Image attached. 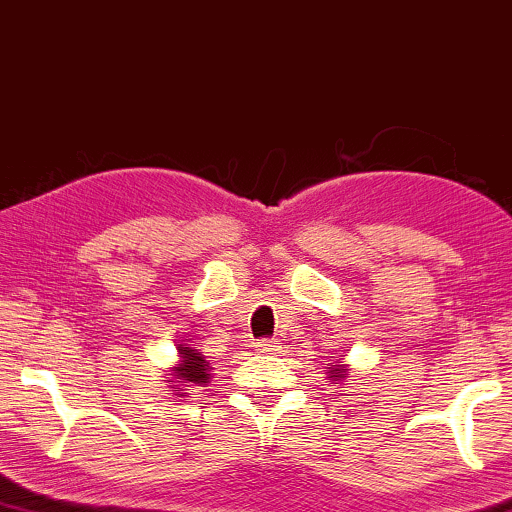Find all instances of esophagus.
<instances>
[{
	"label": "esophagus",
	"mask_w": 512,
	"mask_h": 512,
	"mask_svg": "<svg viewBox=\"0 0 512 512\" xmlns=\"http://www.w3.org/2000/svg\"><path fill=\"white\" fill-rule=\"evenodd\" d=\"M257 352H259V354H276V352H278V342H276V340H262V342H257Z\"/></svg>",
	"instance_id": "34e87169"
}]
</instances>
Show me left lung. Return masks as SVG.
Segmentation results:
<instances>
[{"label": "left lung", "instance_id": "1", "mask_svg": "<svg viewBox=\"0 0 512 512\" xmlns=\"http://www.w3.org/2000/svg\"><path fill=\"white\" fill-rule=\"evenodd\" d=\"M329 372H331V379H333V381H342V379H345V370H342L340 365H335V368H331Z\"/></svg>", "mask_w": 512, "mask_h": 512}]
</instances>
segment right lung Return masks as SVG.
<instances>
[{
	"label": "right lung",
	"mask_w": 512,
	"mask_h": 512,
	"mask_svg": "<svg viewBox=\"0 0 512 512\" xmlns=\"http://www.w3.org/2000/svg\"><path fill=\"white\" fill-rule=\"evenodd\" d=\"M181 363L172 368V379L177 386H204L209 381V363L197 349L179 347ZM170 381V379H165ZM174 388V386H172Z\"/></svg>",
	"instance_id": "right-lung-1"
}]
</instances>
